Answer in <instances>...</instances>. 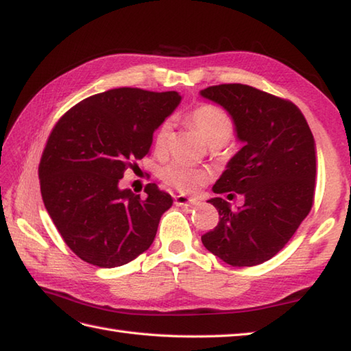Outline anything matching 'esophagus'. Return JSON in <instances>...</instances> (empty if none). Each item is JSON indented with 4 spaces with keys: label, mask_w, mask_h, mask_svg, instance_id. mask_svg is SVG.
I'll return each mask as SVG.
<instances>
[{
    "label": "esophagus",
    "mask_w": 351,
    "mask_h": 351,
    "mask_svg": "<svg viewBox=\"0 0 351 351\" xmlns=\"http://www.w3.org/2000/svg\"><path fill=\"white\" fill-rule=\"evenodd\" d=\"M174 203L178 204V206H197V204H200L197 198H191L186 195H176Z\"/></svg>",
    "instance_id": "obj_1"
}]
</instances>
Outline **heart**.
<instances>
[{
  "label": "heart",
  "mask_w": 351,
  "mask_h": 351,
  "mask_svg": "<svg viewBox=\"0 0 351 351\" xmlns=\"http://www.w3.org/2000/svg\"><path fill=\"white\" fill-rule=\"evenodd\" d=\"M189 121L204 138V142L213 148L221 147L234 136L235 128L232 119L217 105L203 104L200 107L194 108L189 113ZM171 131H173V123L169 121H163L157 127L154 133V149L157 154H163L167 151ZM160 178L168 186L189 194L206 183L208 174L182 162H169L162 167Z\"/></svg>",
  "instance_id": "1"
}]
</instances>
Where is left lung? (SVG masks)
Listing matches in <instances>:
<instances>
[{
    "mask_svg": "<svg viewBox=\"0 0 351 351\" xmlns=\"http://www.w3.org/2000/svg\"><path fill=\"white\" fill-rule=\"evenodd\" d=\"M202 96L228 110L244 142L213 188L229 198L241 194L244 204L230 209L221 197L210 198L220 220L202 241L230 266H256L286 246L313 206L315 138L289 99L244 84L213 85Z\"/></svg>",
    "mask_w": 351,
    "mask_h": 351,
    "instance_id": "8db88e82",
    "label": "left lung"
}]
</instances>
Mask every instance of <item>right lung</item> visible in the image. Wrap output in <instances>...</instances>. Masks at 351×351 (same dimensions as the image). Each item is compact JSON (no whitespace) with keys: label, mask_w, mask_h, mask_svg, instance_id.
<instances>
[{"label":"right lung","mask_w":351,"mask_h":351,"mask_svg":"<svg viewBox=\"0 0 351 351\" xmlns=\"http://www.w3.org/2000/svg\"><path fill=\"white\" fill-rule=\"evenodd\" d=\"M177 91L113 88L84 99L53 127L39 162L44 206L67 246L97 267L133 261L154 241L173 198L119 180L149 154L153 134L180 102Z\"/></svg>","instance_id":"obj_1"}]
</instances>
